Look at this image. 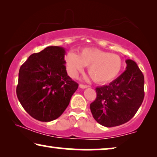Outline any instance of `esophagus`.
<instances>
[{
	"label": "esophagus",
	"instance_id": "obj_1",
	"mask_svg": "<svg viewBox=\"0 0 157 157\" xmlns=\"http://www.w3.org/2000/svg\"><path fill=\"white\" fill-rule=\"evenodd\" d=\"M79 87H80L81 89H86V88L89 87V86L83 85V84H80V85H79Z\"/></svg>",
	"mask_w": 157,
	"mask_h": 157
}]
</instances>
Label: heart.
<instances>
[{
  "label": "heart",
  "mask_w": 157,
  "mask_h": 157,
  "mask_svg": "<svg viewBox=\"0 0 157 157\" xmlns=\"http://www.w3.org/2000/svg\"><path fill=\"white\" fill-rule=\"evenodd\" d=\"M65 61L71 76L75 78L88 66V72L97 83L113 80L123 67V61L118 55L92 48H83L79 54L71 51L66 53Z\"/></svg>",
  "instance_id": "b5f03b06"
}]
</instances>
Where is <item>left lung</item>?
Instances as JSON below:
<instances>
[{"mask_svg": "<svg viewBox=\"0 0 157 157\" xmlns=\"http://www.w3.org/2000/svg\"><path fill=\"white\" fill-rule=\"evenodd\" d=\"M123 74L109 85L97 87L96 98L90 104L93 117L101 125L113 127L134 117L144 97V77L136 62L126 60Z\"/></svg>", "mask_w": 157, "mask_h": 157, "instance_id": "left-lung-1", "label": "left lung"}]
</instances>
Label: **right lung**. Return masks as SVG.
Wrapping results in <instances>:
<instances>
[{"label":"right lung","mask_w":157,"mask_h":157,"mask_svg":"<svg viewBox=\"0 0 157 157\" xmlns=\"http://www.w3.org/2000/svg\"><path fill=\"white\" fill-rule=\"evenodd\" d=\"M65 48L48 46L33 53L21 66L16 94L23 109L40 121L59 118L78 84L68 76Z\"/></svg>","instance_id":"obj_1"}]
</instances>
